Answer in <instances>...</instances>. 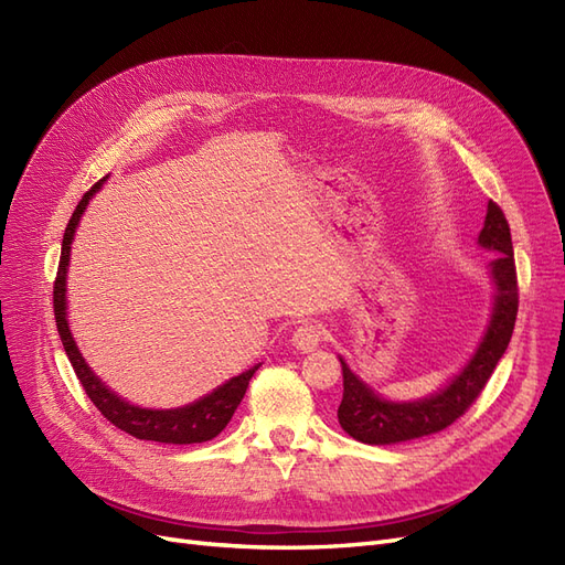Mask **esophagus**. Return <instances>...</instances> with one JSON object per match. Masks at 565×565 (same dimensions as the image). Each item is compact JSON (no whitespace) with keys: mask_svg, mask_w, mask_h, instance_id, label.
<instances>
[{"mask_svg":"<svg viewBox=\"0 0 565 565\" xmlns=\"http://www.w3.org/2000/svg\"><path fill=\"white\" fill-rule=\"evenodd\" d=\"M289 341H292V347L299 353H311V351H316L320 347L322 332H320L318 324L303 322V324H299V328L295 330V334H292V339H289Z\"/></svg>","mask_w":565,"mask_h":565,"instance_id":"obj_1","label":"esophagus"}]
</instances>
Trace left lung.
<instances>
[{
  "label": "left lung",
  "mask_w": 565,
  "mask_h": 565,
  "mask_svg": "<svg viewBox=\"0 0 565 565\" xmlns=\"http://www.w3.org/2000/svg\"><path fill=\"white\" fill-rule=\"evenodd\" d=\"M478 247L498 252L490 262L492 309L469 361L452 374L446 386L424 398L391 401L361 380V374L349 367L344 355H339L341 374H344V396H341L337 419L351 438L367 443V446H393V443L438 434L465 415V409L483 391L494 365L500 363L509 347L519 311L511 233L502 210L492 200L488 202L483 231L478 233Z\"/></svg>",
  "instance_id": "obj_1"
}]
</instances>
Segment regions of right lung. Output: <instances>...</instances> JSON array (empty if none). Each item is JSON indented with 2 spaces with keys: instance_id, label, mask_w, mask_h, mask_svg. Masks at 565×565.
<instances>
[{
  "instance_id": "1",
  "label": "right lung",
  "mask_w": 565,
  "mask_h": 565,
  "mask_svg": "<svg viewBox=\"0 0 565 565\" xmlns=\"http://www.w3.org/2000/svg\"><path fill=\"white\" fill-rule=\"evenodd\" d=\"M106 181L108 177L100 179L92 191L84 193L63 235L61 264H58L56 285H54V313H56L58 334L63 341V349L67 353V361H71L77 380L82 382L84 391H87L92 403L100 409V415L117 426V429L127 431L134 438L169 443V446H191V443L212 440L214 436H218L226 429V424L231 422L237 405H241V401L245 398L249 380L254 377V372L262 367V363L245 370L243 374H237V377H231L228 382L212 388L210 393H204L202 398L193 403L158 409V407L134 405L127 398L117 396V393L89 367V363L84 361V355L77 349V341L71 332V320H67V297H65L67 266H71V249H73L79 218L84 212H87L92 198L100 191V188H104Z\"/></svg>"
}]
</instances>
